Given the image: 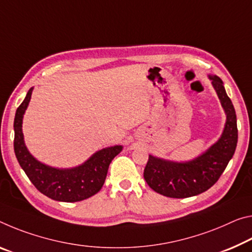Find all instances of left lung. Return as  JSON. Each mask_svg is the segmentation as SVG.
<instances>
[{"label":"left lung","mask_w":252,"mask_h":252,"mask_svg":"<svg viewBox=\"0 0 252 252\" xmlns=\"http://www.w3.org/2000/svg\"><path fill=\"white\" fill-rule=\"evenodd\" d=\"M209 77L226 114L224 130L213 146L190 161H169L149 155L143 177L150 189L163 196L185 198L207 190L218 182L234 155L238 143L234 107L222 79L218 76Z\"/></svg>","instance_id":"1"}]
</instances>
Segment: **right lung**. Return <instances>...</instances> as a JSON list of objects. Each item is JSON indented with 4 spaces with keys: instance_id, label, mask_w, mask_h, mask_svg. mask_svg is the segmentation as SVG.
Returning a JSON list of instances; mask_svg holds the SVG:
<instances>
[{
    "instance_id": "add662e5",
    "label": "right lung",
    "mask_w": 252,
    "mask_h": 252,
    "mask_svg": "<svg viewBox=\"0 0 252 252\" xmlns=\"http://www.w3.org/2000/svg\"><path fill=\"white\" fill-rule=\"evenodd\" d=\"M32 87L18 107L14 118V153L27 176L40 193L59 202H79L93 196L102 189L107 169L122 146H113L95 153L81 166L59 169L38 161L25 145L22 133L23 114L29 105Z\"/></svg>"
}]
</instances>
